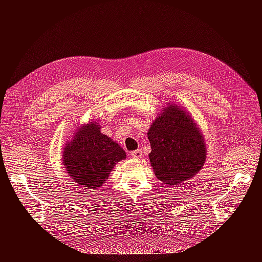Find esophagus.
Listing matches in <instances>:
<instances>
[{"instance_id":"34e87169","label":"esophagus","mask_w":262,"mask_h":262,"mask_svg":"<svg viewBox=\"0 0 262 262\" xmlns=\"http://www.w3.org/2000/svg\"><path fill=\"white\" fill-rule=\"evenodd\" d=\"M143 156V152L141 149H136V150H133L132 152V157L133 158H136V159H139Z\"/></svg>"}]
</instances>
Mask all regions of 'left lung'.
Here are the masks:
<instances>
[{"label": "left lung", "instance_id": "obj_1", "mask_svg": "<svg viewBox=\"0 0 262 262\" xmlns=\"http://www.w3.org/2000/svg\"><path fill=\"white\" fill-rule=\"evenodd\" d=\"M148 154L156 177L163 184L177 186L196 175L206 160L204 136L191 116L170 104L147 132Z\"/></svg>", "mask_w": 262, "mask_h": 262}]
</instances>
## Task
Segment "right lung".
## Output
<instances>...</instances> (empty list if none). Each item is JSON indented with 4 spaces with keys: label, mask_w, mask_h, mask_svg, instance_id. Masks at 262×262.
Returning a JSON list of instances; mask_svg holds the SVG:
<instances>
[{
    "label": "right lung",
    "mask_w": 262,
    "mask_h": 262,
    "mask_svg": "<svg viewBox=\"0 0 262 262\" xmlns=\"http://www.w3.org/2000/svg\"><path fill=\"white\" fill-rule=\"evenodd\" d=\"M63 167L73 182L85 189H99L126 153L116 141L101 133L96 122L77 128L62 150Z\"/></svg>",
    "instance_id": "add662e5"
}]
</instances>
